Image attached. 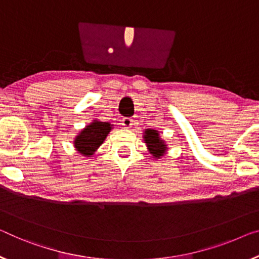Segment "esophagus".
<instances>
[{
    "mask_svg": "<svg viewBox=\"0 0 259 259\" xmlns=\"http://www.w3.org/2000/svg\"><path fill=\"white\" fill-rule=\"evenodd\" d=\"M121 122H122V126H124L125 128H130V127H132V125H133V119L124 118L121 120Z\"/></svg>",
    "mask_w": 259,
    "mask_h": 259,
    "instance_id": "1",
    "label": "esophagus"
}]
</instances>
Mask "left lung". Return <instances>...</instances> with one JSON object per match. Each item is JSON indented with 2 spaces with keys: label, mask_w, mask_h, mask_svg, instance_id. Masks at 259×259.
I'll return each mask as SVG.
<instances>
[{
  "label": "left lung",
  "mask_w": 259,
  "mask_h": 259,
  "mask_svg": "<svg viewBox=\"0 0 259 259\" xmlns=\"http://www.w3.org/2000/svg\"><path fill=\"white\" fill-rule=\"evenodd\" d=\"M143 141L147 145L149 153L155 158H160L166 153L168 147L164 140H162L160 133L156 130H145L143 132Z\"/></svg>",
  "instance_id": "left-lung-1"
}]
</instances>
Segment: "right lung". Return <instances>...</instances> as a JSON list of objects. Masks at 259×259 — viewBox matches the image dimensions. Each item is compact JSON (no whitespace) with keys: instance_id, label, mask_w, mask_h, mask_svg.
Wrapping results in <instances>:
<instances>
[{"instance_id":"right-lung-1","label":"right lung","mask_w":259,"mask_h":259,"mask_svg":"<svg viewBox=\"0 0 259 259\" xmlns=\"http://www.w3.org/2000/svg\"><path fill=\"white\" fill-rule=\"evenodd\" d=\"M112 126L110 122L93 120L79 132L74 140V147L83 156L90 157L102 146V143L111 132Z\"/></svg>"}]
</instances>
